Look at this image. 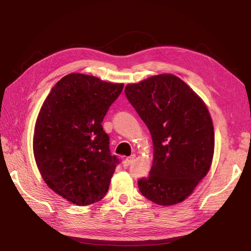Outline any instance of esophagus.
I'll return each instance as SVG.
<instances>
[{
	"mask_svg": "<svg viewBox=\"0 0 251 251\" xmlns=\"http://www.w3.org/2000/svg\"><path fill=\"white\" fill-rule=\"evenodd\" d=\"M134 162V157L132 156H130V157H126L125 159H124V162H123V165H124L125 167H128L129 165Z\"/></svg>",
	"mask_w": 251,
	"mask_h": 251,
	"instance_id": "34e87169",
	"label": "esophagus"
}]
</instances>
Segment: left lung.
Returning a JSON list of instances; mask_svg holds the SVG:
<instances>
[{
	"label": "left lung",
	"instance_id": "8db88e82",
	"mask_svg": "<svg viewBox=\"0 0 251 251\" xmlns=\"http://www.w3.org/2000/svg\"><path fill=\"white\" fill-rule=\"evenodd\" d=\"M125 95L151 132L153 165L138 180L141 194L162 206L183 201L208 174L215 151L206 104L174 74L128 84Z\"/></svg>",
	"mask_w": 251,
	"mask_h": 251
}]
</instances>
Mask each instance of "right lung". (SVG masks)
Masks as SVG:
<instances>
[{"instance_id": "obj_1", "label": "right lung", "mask_w": 251, "mask_h": 251, "mask_svg": "<svg viewBox=\"0 0 251 251\" xmlns=\"http://www.w3.org/2000/svg\"><path fill=\"white\" fill-rule=\"evenodd\" d=\"M123 87L86 74H68L51 88L37 115V168L55 193L77 206L103 199L120 163L110 152L101 123Z\"/></svg>"}]
</instances>
